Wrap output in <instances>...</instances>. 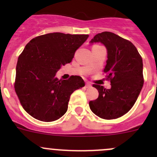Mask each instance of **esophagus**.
<instances>
[{
	"mask_svg": "<svg viewBox=\"0 0 157 157\" xmlns=\"http://www.w3.org/2000/svg\"><path fill=\"white\" fill-rule=\"evenodd\" d=\"M85 87H86V88H90V87H91V84H90V83H86V85H85Z\"/></svg>",
	"mask_w": 157,
	"mask_h": 157,
	"instance_id": "obj_1",
	"label": "esophagus"
}]
</instances>
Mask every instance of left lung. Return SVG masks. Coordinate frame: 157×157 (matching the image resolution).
Wrapping results in <instances>:
<instances>
[{
    "mask_svg": "<svg viewBox=\"0 0 157 157\" xmlns=\"http://www.w3.org/2000/svg\"><path fill=\"white\" fill-rule=\"evenodd\" d=\"M90 42H101L108 51L104 72L111 89L93 84L99 97L89 102L92 112L103 119H115L125 115L137 101L144 85L143 61L130 41L110 32L96 35Z\"/></svg>",
    "mask_w": 157,
    "mask_h": 157,
    "instance_id": "8db88e82",
    "label": "left lung"
}]
</instances>
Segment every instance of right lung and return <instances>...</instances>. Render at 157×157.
Wrapping results in <instances>:
<instances>
[{
	"label": "right lung",
	"mask_w": 157,
	"mask_h": 157,
	"mask_svg": "<svg viewBox=\"0 0 157 157\" xmlns=\"http://www.w3.org/2000/svg\"><path fill=\"white\" fill-rule=\"evenodd\" d=\"M89 35L61 33L37 36L27 43L17 61L14 89L29 115L42 121L58 120L67 112L71 95L84 86L80 76L58 80L55 74L70 63Z\"/></svg>",
	"instance_id": "1"
}]
</instances>
